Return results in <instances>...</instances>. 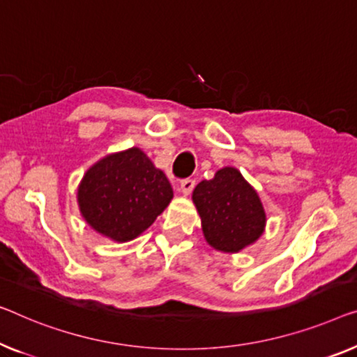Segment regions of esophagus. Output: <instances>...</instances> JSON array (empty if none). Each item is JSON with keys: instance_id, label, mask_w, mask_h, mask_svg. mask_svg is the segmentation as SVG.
Listing matches in <instances>:
<instances>
[{"instance_id": "obj_1", "label": "esophagus", "mask_w": 357, "mask_h": 357, "mask_svg": "<svg viewBox=\"0 0 357 357\" xmlns=\"http://www.w3.org/2000/svg\"><path fill=\"white\" fill-rule=\"evenodd\" d=\"M194 188H195V181L194 179L188 178V179L181 181V192H183L184 195H189L194 190Z\"/></svg>"}]
</instances>
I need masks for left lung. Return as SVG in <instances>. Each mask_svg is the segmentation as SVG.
Segmentation results:
<instances>
[{
    "label": "left lung",
    "instance_id": "8db88e82",
    "mask_svg": "<svg viewBox=\"0 0 357 357\" xmlns=\"http://www.w3.org/2000/svg\"><path fill=\"white\" fill-rule=\"evenodd\" d=\"M192 200L202 218L204 236L213 248L238 252L264 231L261 200L236 168H222L213 179L197 184Z\"/></svg>",
    "mask_w": 357,
    "mask_h": 357
}]
</instances>
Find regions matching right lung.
Wrapping results in <instances>:
<instances>
[{
  "mask_svg": "<svg viewBox=\"0 0 357 357\" xmlns=\"http://www.w3.org/2000/svg\"><path fill=\"white\" fill-rule=\"evenodd\" d=\"M173 199V189L137 147L99 160L78 188L79 211L88 225L116 242L144 232Z\"/></svg>",
  "mask_w": 357,
  "mask_h": 357,
  "instance_id": "1",
  "label": "right lung"
}]
</instances>
